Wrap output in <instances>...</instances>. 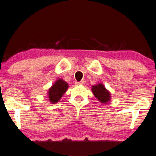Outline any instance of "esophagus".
Here are the masks:
<instances>
[{"mask_svg":"<svg viewBox=\"0 0 156 156\" xmlns=\"http://www.w3.org/2000/svg\"><path fill=\"white\" fill-rule=\"evenodd\" d=\"M85 83H86V81H85V80H82L81 81H80V82H76V85H84V84H85Z\"/></svg>","mask_w":156,"mask_h":156,"instance_id":"1","label":"esophagus"}]
</instances>
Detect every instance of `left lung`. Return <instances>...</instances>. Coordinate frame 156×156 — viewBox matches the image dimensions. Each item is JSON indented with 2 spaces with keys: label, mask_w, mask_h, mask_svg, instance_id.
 <instances>
[{
  "label": "left lung",
  "mask_w": 156,
  "mask_h": 156,
  "mask_svg": "<svg viewBox=\"0 0 156 156\" xmlns=\"http://www.w3.org/2000/svg\"><path fill=\"white\" fill-rule=\"evenodd\" d=\"M91 91H92L94 97L99 101V102L106 104L111 99L110 92L106 89V88L102 83L92 86Z\"/></svg>",
  "instance_id": "left-lung-1"
}]
</instances>
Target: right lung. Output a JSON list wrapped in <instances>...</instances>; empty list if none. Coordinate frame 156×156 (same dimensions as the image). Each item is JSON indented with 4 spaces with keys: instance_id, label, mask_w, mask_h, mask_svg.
Wrapping results in <instances>:
<instances>
[{
    "instance_id": "right-lung-1",
    "label": "right lung",
    "mask_w": 156,
    "mask_h": 156,
    "mask_svg": "<svg viewBox=\"0 0 156 156\" xmlns=\"http://www.w3.org/2000/svg\"><path fill=\"white\" fill-rule=\"evenodd\" d=\"M67 89H68V84L67 82L64 81L61 78L58 79L48 89V97L49 102L52 104H55L59 102L64 94L66 92Z\"/></svg>"
}]
</instances>
